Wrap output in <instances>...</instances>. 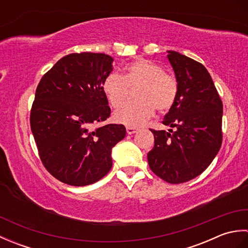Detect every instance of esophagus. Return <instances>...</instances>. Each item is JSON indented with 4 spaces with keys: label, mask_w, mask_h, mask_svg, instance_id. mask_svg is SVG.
I'll return each instance as SVG.
<instances>
[{
    "label": "esophagus",
    "mask_w": 248,
    "mask_h": 248,
    "mask_svg": "<svg viewBox=\"0 0 248 248\" xmlns=\"http://www.w3.org/2000/svg\"><path fill=\"white\" fill-rule=\"evenodd\" d=\"M136 131H138V129H136V128L127 127V133H128V134H133V133L136 132Z\"/></svg>",
    "instance_id": "34e87169"
}]
</instances>
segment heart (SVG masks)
Masks as SVG:
<instances>
[{
    "label": "heart",
    "instance_id": "heart-1",
    "mask_svg": "<svg viewBox=\"0 0 248 248\" xmlns=\"http://www.w3.org/2000/svg\"><path fill=\"white\" fill-rule=\"evenodd\" d=\"M140 88L136 93L139 101L127 103L114 113L116 123L139 127L155 114L170 110L178 96V83L164 68L148 60H138L125 68L124 76L109 73L104 78L102 89L109 104L118 108L127 99L130 88Z\"/></svg>",
    "mask_w": 248,
    "mask_h": 248
}]
</instances>
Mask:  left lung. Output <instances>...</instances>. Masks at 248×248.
I'll list each match as a JSON object with an SVG mask.
<instances>
[{"instance_id":"left-lung-1","label":"left lung","mask_w":248,"mask_h":248,"mask_svg":"<svg viewBox=\"0 0 248 248\" xmlns=\"http://www.w3.org/2000/svg\"><path fill=\"white\" fill-rule=\"evenodd\" d=\"M167 52L178 96L163 124L173 130H151L155 146L147 157L157 177L178 184L199 176L218 154L223 103L203 65L179 52Z\"/></svg>"}]
</instances>
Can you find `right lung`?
<instances>
[{"mask_svg": "<svg viewBox=\"0 0 248 248\" xmlns=\"http://www.w3.org/2000/svg\"><path fill=\"white\" fill-rule=\"evenodd\" d=\"M113 61L104 53L66 55L37 86L31 133L46 170L69 186H89L107 175L113 147L127 133L123 124L94 128L110 115L102 84Z\"/></svg>", "mask_w": 248, "mask_h": 248, "instance_id": "obj_1", "label": "right lung"}]
</instances>
